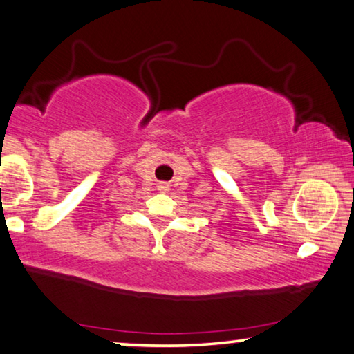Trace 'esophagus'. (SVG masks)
<instances>
[{
  "label": "esophagus",
  "instance_id": "obj_1",
  "mask_svg": "<svg viewBox=\"0 0 354 354\" xmlns=\"http://www.w3.org/2000/svg\"><path fill=\"white\" fill-rule=\"evenodd\" d=\"M158 189H160V191H167V185H166V183H160V185H158Z\"/></svg>",
  "mask_w": 354,
  "mask_h": 354
}]
</instances>
